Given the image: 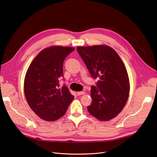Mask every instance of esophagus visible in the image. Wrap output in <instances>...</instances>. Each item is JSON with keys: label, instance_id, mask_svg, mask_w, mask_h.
Returning <instances> with one entry per match:
<instances>
[{"label": "esophagus", "instance_id": "34e87169", "mask_svg": "<svg viewBox=\"0 0 157 157\" xmlns=\"http://www.w3.org/2000/svg\"><path fill=\"white\" fill-rule=\"evenodd\" d=\"M85 94H86V92H77L78 96H80V95H84Z\"/></svg>", "mask_w": 157, "mask_h": 157}]
</instances>
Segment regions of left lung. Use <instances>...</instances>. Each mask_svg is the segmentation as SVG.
Segmentation results:
<instances>
[{"label":"left lung","instance_id":"8db88e82","mask_svg":"<svg viewBox=\"0 0 157 157\" xmlns=\"http://www.w3.org/2000/svg\"><path fill=\"white\" fill-rule=\"evenodd\" d=\"M93 78H99L97 87L91 86L92 101L87 109L101 121L113 119L124 107L130 92V81L125 65L117 52L107 45L77 46Z\"/></svg>","mask_w":157,"mask_h":157}]
</instances>
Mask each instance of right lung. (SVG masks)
I'll return each mask as SVG.
<instances>
[{
    "label": "right lung",
    "mask_w": 157,
    "mask_h": 157,
    "mask_svg": "<svg viewBox=\"0 0 157 157\" xmlns=\"http://www.w3.org/2000/svg\"><path fill=\"white\" fill-rule=\"evenodd\" d=\"M75 50L72 47L52 46L40 51L32 61L24 79V93L28 105L46 121L63 117L74 96L65 86H59L63 77L65 58Z\"/></svg>",
    "instance_id": "add662e5"
}]
</instances>
